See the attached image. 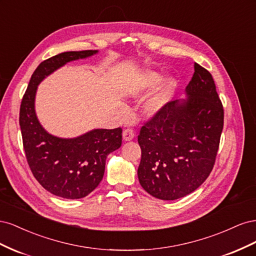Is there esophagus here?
I'll return each instance as SVG.
<instances>
[{
  "mask_svg": "<svg viewBox=\"0 0 256 256\" xmlns=\"http://www.w3.org/2000/svg\"><path fill=\"white\" fill-rule=\"evenodd\" d=\"M134 136H136V134H134V131L131 130V129H126V130L122 132V138H124V141H126V142L134 140Z\"/></svg>",
  "mask_w": 256,
  "mask_h": 256,
  "instance_id": "1",
  "label": "esophagus"
}]
</instances>
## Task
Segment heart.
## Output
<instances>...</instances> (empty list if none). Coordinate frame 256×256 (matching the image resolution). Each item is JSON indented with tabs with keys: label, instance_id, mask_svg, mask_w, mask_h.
I'll return each mask as SVG.
<instances>
[{
	"label": "heart",
	"instance_id": "b5f03b06",
	"mask_svg": "<svg viewBox=\"0 0 256 256\" xmlns=\"http://www.w3.org/2000/svg\"><path fill=\"white\" fill-rule=\"evenodd\" d=\"M160 81V76L157 72H150L146 74L144 79L136 92H142L154 88ZM175 90V81L172 78L166 79L160 86L145 100L143 104V112L147 116H154L161 112L166 104L172 99Z\"/></svg>",
	"mask_w": 256,
	"mask_h": 256
}]
</instances>
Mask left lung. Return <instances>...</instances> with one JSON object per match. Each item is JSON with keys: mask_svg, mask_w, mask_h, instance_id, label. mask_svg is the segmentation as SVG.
<instances>
[{"mask_svg": "<svg viewBox=\"0 0 256 256\" xmlns=\"http://www.w3.org/2000/svg\"><path fill=\"white\" fill-rule=\"evenodd\" d=\"M186 98L168 102L138 136V177L154 198L173 200L196 190L210 174L223 129V106L210 72L194 63Z\"/></svg>", "mask_w": 256, "mask_h": 256, "instance_id": "8db88e82", "label": "left lung"}]
</instances>
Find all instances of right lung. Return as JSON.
Segmentation results:
<instances>
[{
  "instance_id": "1",
  "label": "right lung",
  "mask_w": 256,
  "mask_h": 256,
  "mask_svg": "<svg viewBox=\"0 0 256 256\" xmlns=\"http://www.w3.org/2000/svg\"><path fill=\"white\" fill-rule=\"evenodd\" d=\"M98 50L68 51L46 60L30 76L20 106L19 124L28 164L34 177L52 194L82 198L102 180L106 159L122 145V129H92L76 138L49 134L38 120V85L69 62L95 56Z\"/></svg>"
}]
</instances>
